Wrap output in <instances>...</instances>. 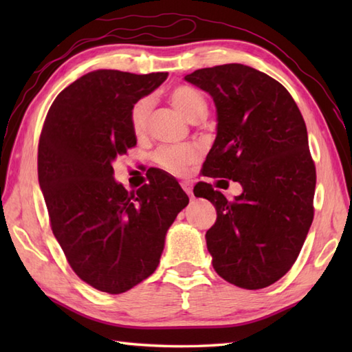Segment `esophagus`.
<instances>
[{
	"mask_svg": "<svg viewBox=\"0 0 352 352\" xmlns=\"http://www.w3.org/2000/svg\"><path fill=\"white\" fill-rule=\"evenodd\" d=\"M182 188H183V190L188 193L189 197H192L193 195V188H192V184L189 183V182H183L182 183Z\"/></svg>",
	"mask_w": 352,
	"mask_h": 352,
	"instance_id": "1",
	"label": "esophagus"
}]
</instances>
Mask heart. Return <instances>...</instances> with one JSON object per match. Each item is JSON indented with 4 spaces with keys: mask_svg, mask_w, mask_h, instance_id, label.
Segmentation results:
<instances>
[{
    "mask_svg": "<svg viewBox=\"0 0 352 352\" xmlns=\"http://www.w3.org/2000/svg\"><path fill=\"white\" fill-rule=\"evenodd\" d=\"M169 101L180 113L192 122L193 119L206 116L207 102L197 89L189 86H177L169 92ZM153 101L149 98L139 100L130 111V122L134 134H144L148 129ZM197 160V153L192 148L164 146L154 154V162L169 174L183 175L192 163Z\"/></svg>",
    "mask_w": 352,
    "mask_h": 352,
    "instance_id": "heart-1",
    "label": "heart"
}]
</instances>
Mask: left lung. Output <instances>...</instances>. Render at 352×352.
Here are the masks:
<instances>
[{
    "instance_id": "1",
    "label": "left lung",
    "mask_w": 352,
    "mask_h": 352,
    "mask_svg": "<svg viewBox=\"0 0 352 352\" xmlns=\"http://www.w3.org/2000/svg\"><path fill=\"white\" fill-rule=\"evenodd\" d=\"M184 80L216 107V139L203 174L243 189L233 201L208 183L193 189L218 214L206 233L214 271L242 289L271 286L295 263L313 221L316 169L301 111L278 81L241 63L198 69Z\"/></svg>"
}]
</instances>
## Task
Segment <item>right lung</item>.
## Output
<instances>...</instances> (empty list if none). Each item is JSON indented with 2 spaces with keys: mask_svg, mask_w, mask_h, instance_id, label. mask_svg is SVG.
I'll list each match as a JSON object with an SVG mask.
<instances>
[{
  "mask_svg": "<svg viewBox=\"0 0 352 352\" xmlns=\"http://www.w3.org/2000/svg\"><path fill=\"white\" fill-rule=\"evenodd\" d=\"M166 77L89 72L57 95L41 133L37 175L52 233L74 272L111 295L155 271L168 230L189 203L162 172L136 192L113 178L111 163L136 145L131 107Z\"/></svg>",
  "mask_w": 352,
  "mask_h": 352,
  "instance_id": "obj_1",
  "label": "right lung"
}]
</instances>
